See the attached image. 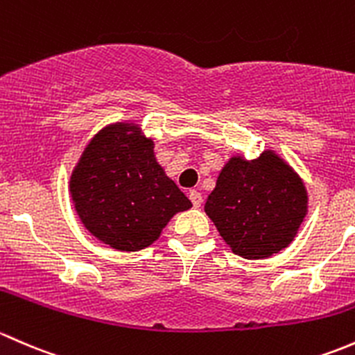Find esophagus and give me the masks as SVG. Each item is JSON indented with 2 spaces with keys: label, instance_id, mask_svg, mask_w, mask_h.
Segmentation results:
<instances>
[{
  "label": "esophagus",
  "instance_id": "esophagus-1",
  "mask_svg": "<svg viewBox=\"0 0 355 355\" xmlns=\"http://www.w3.org/2000/svg\"><path fill=\"white\" fill-rule=\"evenodd\" d=\"M188 196H189V200H191V203L195 205V207H200V205L203 203V196H202V193L196 191V189H191V191L188 193Z\"/></svg>",
  "mask_w": 355,
  "mask_h": 355
}]
</instances>
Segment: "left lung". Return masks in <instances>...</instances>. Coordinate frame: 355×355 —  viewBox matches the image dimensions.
<instances>
[{"instance_id":"8db88e82","label":"left lung","mask_w":355,"mask_h":355,"mask_svg":"<svg viewBox=\"0 0 355 355\" xmlns=\"http://www.w3.org/2000/svg\"><path fill=\"white\" fill-rule=\"evenodd\" d=\"M306 189L273 152L222 169L205 211L239 257L268 258L287 248L306 215Z\"/></svg>"}]
</instances>
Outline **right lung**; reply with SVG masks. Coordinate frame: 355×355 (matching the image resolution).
<instances>
[{
    "label": "right lung",
    "mask_w": 355,
    "mask_h": 355,
    "mask_svg": "<svg viewBox=\"0 0 355 355\" xmlns=\"http://www.w3.org/2000/svg\"><path fill=\"white\" fill-rule=\"evenodd\" d=\"M130 124H112L89 144L71 176V196L83 225L119 251L150 246L169 218L191 207L164 174L148 138Z\"/></svg>",
    "instance_id": "right-lung-1"
}]
</instances>
